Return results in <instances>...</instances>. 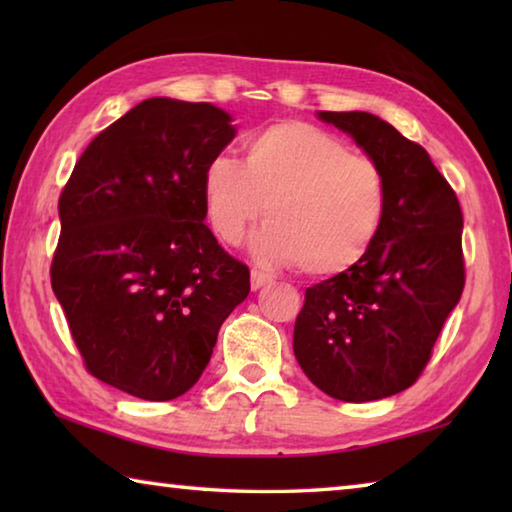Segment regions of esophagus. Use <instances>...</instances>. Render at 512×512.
Returning <instances> with one entry per match:
<instances>
[{
	"label": "esophagus",
	"instance_id": "obj_1",
	"mask_svg": "<svg viewBox=\"0 0 512 512\" xmlns=\"http://www.w3.org/2000/svg\"><path fill=\"white\" fill-rule=\"evenodd\" d=\"M271 282H273V277L268 275V273H262V271L250 273V289H253V291L262 289V287H266V284H271Z\"/></svg>",
	"mask_w": 512,
	"mask_h": 512
}]
</instances>
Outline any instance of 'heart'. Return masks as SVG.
Segmentation results:
<instances>
[{
    "mask_svg": "<svg viewBox=\"0 0 512 512\" xmlns=\"http://www.w3.org/2000/svg\"><path fill=\"white\" fill-rule=\"evenodd\" d=\"M207 223L237 244L255 221L250 250L266 264H298L332 277L361 264L386 216V183L375 162L305 121H277L244 144V162L216 155L203 171Z\"/></svg>",
    "mask_w": 512,
    "mask_h": 512,
    "instance_id": "1",
    "label": "heart"
}]
</instances>
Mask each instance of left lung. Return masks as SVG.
I'll list each match as a JSON object with an SVG mask.
<instances>
[{"label":"left lung","instance_id":"obj_1","mask_svg":"<svg viewBox=\"0 0 512 512\" xmlns=\"http://www.w3.org/2000/svg\"><path fill=\"white\" fill-rule=\"evenodd\" d=\"M316 115L377 164L386 216L361 264L307 289L293 354L334 400H384L420 377L461 300V205L429 153L388 121L363 110Z\"/></svg>","mask_w":512,"mask_h":512}]
</instances>
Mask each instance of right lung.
Masks as SVG:
<instances>
[{
  "label": "right lung",
  "instance_id": "1",
  "mask_svg": "<svg viewBox=\"0 0 512 512\" xmlns=\"http://www.w3.org/2000/svg\"><path fill=\"white\" fill-rule=\"evenodd\" d=\"M212 103L153 97L90 142L58 201L51 289L85 366L140 400H176L210 363L248 266L203 223V171L235 137Z\"/></svg>",
  "mask_w": 512,
  "mask_h": 512
}]
</instances>
